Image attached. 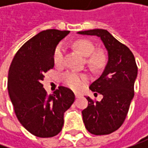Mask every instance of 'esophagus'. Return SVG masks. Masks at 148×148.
<instances>
[{"mask_svg": "<svg viewBox=\"0 0 148 148\" xmlns=\"http://www.w3.org/2000/svg\"><path fill=\"white\" fill-rule=\"evenodd\" d=\"M75 96H76V98H79V97L82 96V95L79 94V93H75Z\"/></svg>", "mask_w": 148, "mask_h": 148, "instance_id": "34e87169", "label": "esophagus"}]
</instances>
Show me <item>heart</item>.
Listing matches in <instances>:
<instances>
[{
    "label": "heart",
    "mask_w": 148,
    "mask_h": 148,
    "mask_svg": "<svg viewBox=\"0 0 148 148\" xmlns=\"http://www.w3.org/2000/svg\"><path fill=\"white\" fill-rule=\"evenodd\" d=\"M73 46L85 57H88L87 62L92 67L97 68L104 64L105 55L100 51H95L94 43L86 39H79L74 42ZM64 47L59 44L54 51L53 61L56 65H62L64 62ZM87 77L84 74L76 71H67L62 76V80L67 86L73 90H79L86 82Z\"/></svg>",
    "instance_id": "1"
}]
</instances>
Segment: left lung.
I'll return each instance as SVG.
<instances>
[{
  "label": "left lung",
  "mask_w": 148,
  "mask_h": 148,
  "mask_svg": "<svg viewBox=\"0 0 148 148\" xmlns=\"http://www.w3.org/2000/svg\"><path fill=\"white\" fill-rule=\"evenodd\" d=\"M77 34L99 37L108 53V62L101 76L89 87L102 95L103 99L94 102L86 97L88 106L82 113L89 133L110 134L123 124L134 98V82L138 76L136 61L130 49L105 29H95Z\"/></svg>",
  "instance_id": "obj_1"
}]
</instances>
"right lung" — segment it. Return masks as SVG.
I'll use <instances>...</instances> for the list:
<instances>
[{"label": "right lung", "mask_w": 148, "mask_h": 148, "mask_svg": "<svg viewBox=\"0 0 148 148\" xmlns=\"http://www.w3.org/2000/svg\"><path fill=\"white\" fill-rule=\"evenodd\" d=\"M70 33L47 29L28 40L16 54L8 73V92L22 126L38 138H51L61 132L64 113L75 100L69 88L59 86L47 95L42 81L54 66L57 45Z\"/></svg>", "instance_id": "obj_1"}]
</instances>
